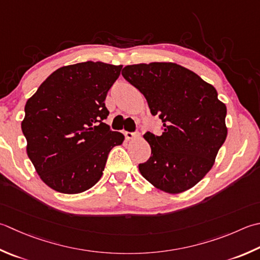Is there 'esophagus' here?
<instances>
[{"instance_id":"1","label":"esophagus","mask_w":260,"mask_h":260,"mask_svg":"<svg viewBox=\"0 0 260 260\" xmlns=\"http://www.w3.org/2000/svg\"><path fill=\"white\" fill-rule=\"evenodd\" d=\"M125 136L127 140H137L140 137L139 133H129V132H126Z\"/></svg>"}]
</instances>
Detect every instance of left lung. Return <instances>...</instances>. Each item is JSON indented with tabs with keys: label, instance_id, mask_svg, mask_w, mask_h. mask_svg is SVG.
Masks as SVG:
<instances>
[{
	"label": "left lung",
	"instance_id": "1",
	"mask_svg": "<svg viewBox=\"0 0 260 260\" xmlns=\"http://www.w3.org/2000/svg\"><path fill=\"white\" fill-rule=\"evenodd\" d=\"M121 74L164 123L162 135H143L151 156L139 165L141 175L168 194L190 189L212 169L226 139L225 104L214 86L176 63L127 65Z\"/></svg>",
	"mask_w": 260,
	"mask_h": 260
}]
</instances>
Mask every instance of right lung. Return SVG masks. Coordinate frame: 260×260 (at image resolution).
<instances>
[{"label":"right lung","mask_w":260,"mask_h":260,"mask_svg":"<svg viewBox=\"0 0 260 260\" xmlns=\"http://www.w3.org/2000/svg\"><path fill=\"white\" fill-rule=\"evenodd\" d=\"M123 65L84 62L59 68L24 106L27 154L40 179L63 194H80L103 176L107 157L125 136L103 123L107 93Z\"/></svg>","instance_id":"1"}]
</instances>
